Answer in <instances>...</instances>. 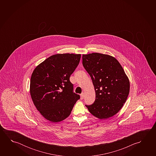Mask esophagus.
<instances>
[{"label": "esophagus", "mask_w": 156, "mask_h": 156, "mask_svg": "<svg viewBox=\"0 0 156 156\" xmlns=\"http://www.w3.org/2000/svg\"><path fill=\"white\" fill-rule=\"evenodd\" d=\"M84 94L82 93V94H80V99H81V100H83V99H84Z\"/></svg>", "instance_id": "esophagus-1"}]
</instances>
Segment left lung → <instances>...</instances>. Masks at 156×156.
Masks as SVG:
<instances>
[{"label":"left lung","instance_id":"left-lung-1","mask_svg":"<svg viewBox=\"0 0 156 156\" xmlns=\"http://www.w3.org/2000/svg\"><path fill=\"white\" fill-rule=\"evenodd\" d=\"M82 59L96 92L94 103L85 105L96 118H110L120 111L127 100L129 79L119 62L112 56L93 53L83 54Z\"/></svg>","mask_w":156,"mask_h":156}]
</instances>
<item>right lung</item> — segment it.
Instances as JSON below:
<instances>
[{
    "mask_svg": "<svg viewBox=\"0 0 156 156\" xmlns=\"http://www.w3.org/2000/svg\"><path fill=\"white\" fill-rule=\"evenodd\" d=\"M81 55L58 54L51 55L34 70L30 92L34 104L47 120L58 122L67 118L79 94L73 92L69 80Z\"/></svg>",
    "mask_w": 156,
    "mask_h": 156,
    "instance_id": "right-lung-1",
    "label": "right lung"
}]
</instances>
